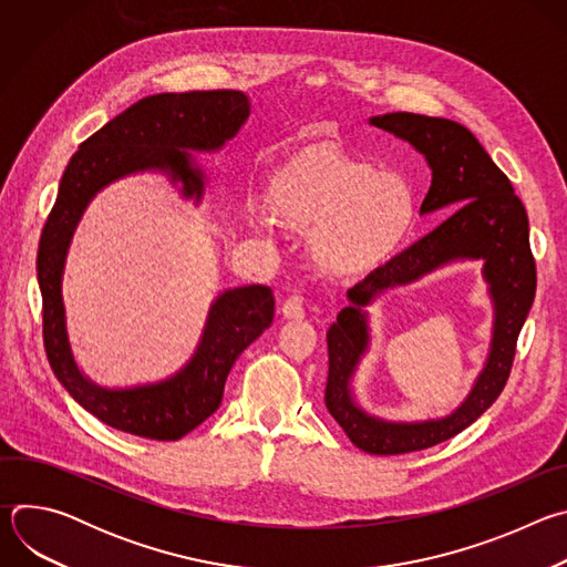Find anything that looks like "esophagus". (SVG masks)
Wrapping results in <instances>:
<instances>
[{
  "label": "esophagus",
  "instance_id": "1",
  "mask_svg": "<svg viewBox=\"0 0 567 567\" xmlns=\"http://www.w3.org/2000/svg\"><path fill=\"white\" fill-rule=\"evenodd\" d=\"M282 316L285 318H305V298L302 296H289L282 302Z\"/></svg>",
  "mask_w": 567,
  "mask_h": 567
}]
</instances>
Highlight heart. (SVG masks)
Wrapping results in <instances>:
<instances>
[{
    "mask_svg": "<svg viewBox=\"0 0 567 567\" xmlns=\"http://www.w3.org/2000/svg\"><path fill=\"white\" fill-rule=\"evenodd\" d=\"M258 230L280 221L309 233L316 267L352 280L381 267L413 228L415 197L406 179L332 147H307L271 175L269 202L247 197Z\"/></svg>",
    "mask_w": 567,
    "mask_h": 567,
    "instance_id": "b5f03b06",
    "label": "heart"
}]
</instances>
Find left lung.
Instances as JSON below:
<instances>
[{
  "mask_svg": "<svg viewBox=\"0 0 567 567\" xmlns=\"http://www.w3.org/2000/svg\"><path fill=\"white\" fill-rule=\"evenodd\" d=\"M370 125L409 141L433 173L420 213L444 206L457 210L413 247L348 289L350 305L328 330L330 372L326 406L350 442L372 455H399L435 446L471 426L503 392L516 341L536 293V265L529 249V221L507 175L480 141L449 118L392 112L372 116ZM457 259H482L483 277L495 302L491 357L472 392L446 419L424 423H385L368 416L353 401L351 379L369 347L364 307L383 290L410 284Z\"/></svg>",
  "mask_w": 567,
  "mask_h": 567,
  "instance_id": "left-lung-1",
  "label": "left lung"
}]
</instances>
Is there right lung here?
I'll return each instance as SVG.
<instances>
[{"instance_id": "obj_1", "label": "right lung", "mask_w": 567, "mask_h": 567, "mask_svg": "<svg viewBox=\"0 0 567 567\" xmlns=\"http://www.w3.org/2000/svg\"><path fill=\"white\" fill-rule=\"evenodd\" d=\"M249 114V96L233 90L141 99L80 145L60 179L38 249L44 350L64 390L116 431L173 442L208 420L219 409L237 357L271 326L276 302L265 285L226 289L213 300L199 346L177 374L145 385L103 388L78 368L66 334L62 276L78 221L105 186L136 173H164L182 184L186 199L199 204L206 177L190 152L221 150Z\"/></svg>"}]
</instances>
